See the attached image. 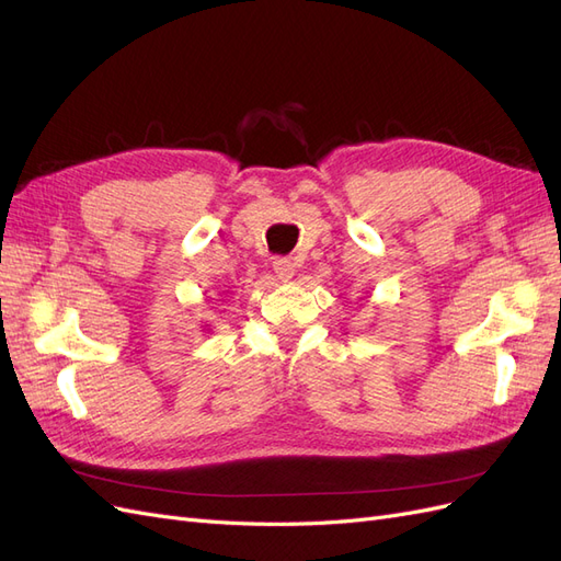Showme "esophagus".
<instances>
[{
	"instance_id": "obj_1",
	"label": "esophagus",
	"mask_w": 561,
	"mask_h": 561,
	"mask_svg": "<svg viewBox=\"0 0 561 561\" xmlns=\"http://www.w3.org/2000/svg\"><path fill=\"white\" fill-rule=\"evenodd\" d=\"M274 271H276L278 280H290L295 276V264L290 260H283L280 257V260L274 262Z\"/></svg>"
}]
</instances>
